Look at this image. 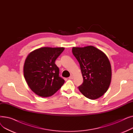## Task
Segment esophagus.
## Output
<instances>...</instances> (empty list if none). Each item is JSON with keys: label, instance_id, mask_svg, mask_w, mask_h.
Instances as JSON below:
<instances>
[{"label": "esophagus", "instance_id": "obj_1", "mask_svg": "<svg viewBox=\"0 0 133 133\" xmlns=\"http://www.w3.org/2000/svg\"><path fill=\"white\" fill-rule=\"evenodd\" d=\"M73 78H74V76H73V75H71V76L69 77V79H73Z\"/></svg>", "mask_w": 133, "mask_h": 133}]
</instances>
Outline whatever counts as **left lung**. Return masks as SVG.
I'll return each instance as SVG.
<instances>
[{
    "label": "left lung",
    "instance_id": "obj_1",
    "mask_svg": "<svg viewBox=\"0 0 133 133\" xmlns=\"http://www.w3.org/2000/svg\"><path fill=\"white\" fill-rule=\"evenodd\" d=\"M72 53L78 61L83 79L80 92L87 98L95 100L105 93L110 86L111 68L102 51L93 46L73 47Z\"/></svg>",
    "mask_w": 133,
    "mask_h": 133
}]
</instances>
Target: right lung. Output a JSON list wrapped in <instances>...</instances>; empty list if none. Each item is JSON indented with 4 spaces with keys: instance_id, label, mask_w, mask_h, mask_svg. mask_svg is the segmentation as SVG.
I'll use <instances>...</instances> for the list:
<instances>
[{
    "instance_id": "1",
    "label": "right lung",
    "mask_w": 133,
    "mask_h": 133,
    "mask_svg": "<svg viewBox=\"0 0 133 133\" xmlns=\"http://www.w3.org/2000/svg\"><path fill=\"white\" fill-rule=\"evenodd\" d=\"M64 47H44L30 52L25 59L24 75L32 91L41 97L53 95L61 87L65 80L60 78L55 60Z\"/></svg>"
}]
</instances>
